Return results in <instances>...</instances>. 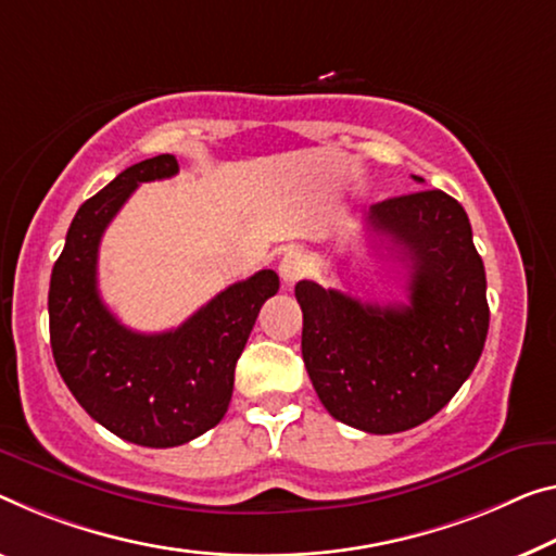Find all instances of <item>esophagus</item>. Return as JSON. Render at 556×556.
Segmentation results:
<instances>
[{
	"label": "esophagus",
	"instance_id": "34e87169",
	"mask_svg": "<svg viewBox=\"0 0 556 556\" xmlns=\"http://www.w3.org/2000/svg\"><path fill=\"white\" fill-rule=\"evenodd\" d=\"M278 273H280V280H283L286 286H295L298 280L305 278V273H307L305 255L301 251L290 249L288 253H283V258H280Z\"/></svg>",
	"mask_w": 556,
	"mask_h": 556
}]
</instances>
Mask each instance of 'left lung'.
<instances>
[{"instance_id":"1","label":"left lung","mask_w":556,"mask_h":556,"mask_svg":"<svg viewBox=\"0 0 556 556\" xmlns=\"http://www.w3.org/2000/svg\"><path fill=\"white\" fill-rule=\"evenodd\" d=\"M365 220L409 270V305L361 303L301 280V348L336 420L392 434L438 415L475 370L490 328L486 278L467 213L445 191L395 195Z\"/></svg>"}]
</instances>
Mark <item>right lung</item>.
Segmentation results:
<instances>
[{"label": "right lung", "mask_w": 556, "mask_h": 556, "mask_svg": "<svg viewBox=\"0 0 556 556\" xmlns=\"http://www.w3.org/2000/svg\"><path fill=\"white\" fill-rule=\"evenodd\" d=\"M178 174L161 153L122 170L81 203L49 283L51 353L66 388L109 432L143 447H176L224 420L233 372L276 270L238 280L166 332L122 326L99 295V243L136 186Z\"/></svg>", "instance_id": "add662e5"}]
</instances>
